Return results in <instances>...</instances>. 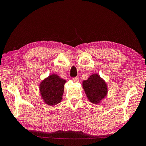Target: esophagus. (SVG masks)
Instances as JSON below:
<instances>
[{"label": "esophagus", "mask_w": 146, "mask_h": 146, "mask_svg": "<svg viewBox=\"0 0 146 146\" xmlns=\"http://www.w3.org/2000/svg\"><path fill=\"white\" fill-rule=\"evenodd\" d=\"M72 80H73V81L74 82H79V79H78V78H77V77L74 78H73Z\"/></svg>", "instance_id": "esophagus-1"}]
</instances>
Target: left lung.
Segmentation results:
<instances>
[{
    "instance_id": "left-lung-1",
    "label": "left lung",
    "mask_w": 146,
    "mask_h": 146,
    "mask_svg": "<svg viewBox=\"0 0 146 146\" xmlns=\"http://www.w3.org/2000/svg\"><path fill=\"white\" fill-rule=\"evenodd\" d=\"M82 87L88 99L94 104H100L108 91L106 82L98 74H93L86 80H84Z\"/></svg>"
}]
</instances>
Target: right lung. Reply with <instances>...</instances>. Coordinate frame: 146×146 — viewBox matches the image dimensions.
I'll list each match as a JSON object with an SVG mask.
<instances>
[{"mask_svg": "<svg viewBox=\"0 0 146 146\" xmlns=\"http://www.w3.org/2000/svg\"><path fill=\"white\" fill-rule=\"evenodd\" d=\"M66 81L55 74H50L39 85L40 94L46 104L52 106L61 102L64 93V86Z\"/></svg>", "mask_w": 146, "mask_h": 146, "instance_id": "obj_1", "label": "right lung"}]
</instances>
